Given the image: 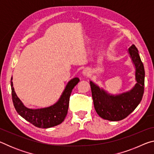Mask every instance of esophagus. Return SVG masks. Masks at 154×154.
<instances>
[{"instance_id":"1","label":"esophagus","mask_w":154,"mask_h":154,"mask_svg":"<svg viewBox=\"0 0 154 154\" xmlns=\"http://www.w3.org/2000/svg\"><path fill=\"white\" fill-rule=\"evenodd\" d=\"M90 72L88 69H84L83 71V75H85V76H89Z\"/></svg>"}]
</instances>
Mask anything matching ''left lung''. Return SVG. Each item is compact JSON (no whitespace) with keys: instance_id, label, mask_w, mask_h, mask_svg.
I'll return each mask as SVG.
<instances>
[{"instance_id":"left-lung-1","label":"left lung","mask_w":154,"mask_h":154,"mask_svg":"<svg viewBox=\"0 0 154 154\" xmlns=\"http://www.w3.org/2000/svg\"><path fill=\"white\" fill-rule=\"evenodd\" d=\"M128 52L136 68L137 83L131 90L119 95H110L90 82L96 113L100 118L109 121H119L128 116L139 105L144 93L145 70L139 51L132 45Z\"/></svg>"}]
</instances>
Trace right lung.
<instances>
[{
  "instance_id": "obj_1",
  "label": "right lung",
  "mask_w": 154,
  "mask_h": 154,
  "mask_svg": "<svg viewBox=\"0 0 154 154\" xmlns=\"http://www.w3.org/2000/svg\"><path fill=\"white\" fill-rule=\"evenodd\" d=\"M11 79L13 103L18 114L34 126L41 128H48L61 124L66 118L69 105V98L72 89L79 82L75 77L68 83L60 98L54 105L47 108L32 109L23 105L14 91Z\"/></svg>"
}]
</instances>
